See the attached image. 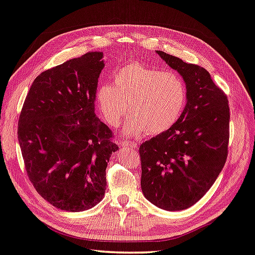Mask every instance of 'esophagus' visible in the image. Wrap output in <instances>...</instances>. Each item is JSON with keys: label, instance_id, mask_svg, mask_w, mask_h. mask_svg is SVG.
Returning <instances> with one entry per match:
<instances>
[{"label": "esophagus", "instance_id": "esophagus-1", "mask_svg": "<svg viewBox=\"0 0 255 255\" xmlns=\"http://www.w3.org/2000/svg\"><path fill=\"white\" fill-rule=\"evenodd\" d=\"M121 144L123 147H131L133 149L137 148V143H134L131 140H123V141H121Z\"/></svg>", "mask_w": 255, "mask_h": 255}]
</instances>
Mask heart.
Segmentation results:
<instances>
[{
	"instance_id": "obj_1",
	"label": "heart",
	"mask_w": 255,
	"mask_h": 255,
	"mask_svg": "<svg viewBox=\"0 0 255 255\" xmlns=\"http://www.w3.org/2000/svg\"><path fill=\"white\" fill-rule=\"evenodd\" d=\"M187 101L186 84L172 72L130 63L114 75V84L99 85L96 103L104 121L119 127L128 114L133 118L125 131L129 134H158L178 122Z\"/></svg>"
}]
</instances>
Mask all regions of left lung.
<instances>
[{
    "instance_id": "8db88e82",
    "label": "left lung",
    "mask_w": 255,
    "mask_h": 255,
    "mask_svg": "<svg viewBox=\"0 0 255 255\" xmlns=\"http://www.w3.org/2000/svg\"><path fill=\"white\" fill-rule=\"evenodd\" d=\"M157 53L182 76L187 105L170 129L139 147L141 190L154 206L177 211L200 200L221 172L228 157L230 108L207 69Z\"/></svg>"
}]
</instances>
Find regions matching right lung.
Instances as JSON below:
<instances>
[{"label":"right lung","instance_id":"1","mask_svg":"<svg viewBox=\"0 0 255 255\" xmlns=\"http://www.w3.org/2000/svg\"><path fill=\"white\" fill-rule=\"evenodd\" d=\"M102 52H89L34 79L18 119L25 170L36 191L61 210L78 212L101 202L106 168L118 150L95 114Z\"/></svg>","mask_w":255,"mask_h":255}]
</instances>
